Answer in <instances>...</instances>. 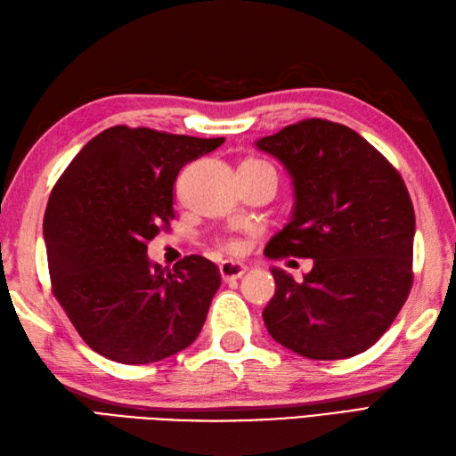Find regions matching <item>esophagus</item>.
Returning a JSON list of instances; mask_svg holds the SVG:
<instances>
[{
	"label": "esophagus",
	"instance_id": "obj_1",
	"mask_svg": "<svg viewBox=\"0 0 456 456\" xmlns=\"http://www.w3.org/2000/svg\"><path fill=\"white\" fill-rule=\"evenodd\" d=\"M220 276L222 281L224 282H230V281H236V279H241L243 274L248 273V266L241 265V263H234V261H224L220 263Z\"/></svg>",
	"mask_w": 456,
	"mask_h": 456
}]
</instances>
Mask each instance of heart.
I'll use <instances>...</instances> for the list:
<instances>
[{
    "label": "heart",
    "mask_w": 456,
    "mask_h": 456,
    "mask_svg": "<svg viewBox=\"0 0 456 456\" xmlns=\"http://www.w3.org/2000/svg\"><path fill=\"white\" fill-rule=\"evenodd\" d=\"M222 248H224L228 253H240L241 251V243L238 240H226V241H222Z\"/></svg>",
    "instance_id": "heart-1"
}]
</instances>
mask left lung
Masks as SVG:
<instances>
[{
	"instance_id": "1",
	"label": "left lung",
	"mask_w": 456,
	"mask_h": 456,
	"mask_svg": "<svg viewBox=\"0 0 456 456\" xmlns=\"http://www.w3.org/2000/svg\"><path fill=\"white\" fill-rule=\"evenodd\" d=\"M257 147L286 166L296 191L292 220L265 255L314 259L302 282L273 269L266 330L309 360L356 356L383 337L412 288L416 216L403 175L356 131L321 118Z\"/></svg>"
}]
</instances>
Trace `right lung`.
<instances>
[{
  "instance_id": "add662e5",
  "label": "right lung",
  "mask_w": 456,
  "mask_h": 456,
  "mask_svg": "<svg viewBox=\"0 0 456 456\" xmlns=\"http://www.w3.org/2000/svg\"><path fill=\"white\" fill-rule=\"evenodd\" d=\"M224 141L114 126L55 182L44 216L52 294L100 356L159 362L201 332L218 266L190 255L166 271L147 246L170 230L177 174Z\"/></svg>"
}]
</instances>
